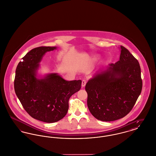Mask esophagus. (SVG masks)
Wrapping results in <instances>:
<instances>
[{
  "label": "esophagus",
  "mask_w": 156,
  "mask_h": 156,
  "mask_svg": "<svg viewBox=\"0 0 156 156\" xmlns=\"http://www.w3.org/2000/svg\"><path fill=\"white\" fill-rule=\"evenodd\" d=\"M86 83H87V81H85V80H83L82 81V84H81V86H82V87H84L85 86V85H86Z\"/></svg>",
  "instance_id": "obj_1"
}]
</instances>
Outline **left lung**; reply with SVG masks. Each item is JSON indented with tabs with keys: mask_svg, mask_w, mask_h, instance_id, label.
<instances>
[{
	"mask_svg": "<svg viewBox=\"0 0 156 156\" xmlns=\"http://www.w3.org/2000/svg\"><path fill=\"white\" fill-rule=\"evenodd\" d=\"M119 60L100 69L85 85L87 105L92 115L102 121L125 117L142 90L141 68L137 60L121 46Z\"/></svg>",
	"mask_w": 156,
	"mask_h": 156,
	"instance_id": "8db88e82",
	"label": "left lung"
}]
</instances>
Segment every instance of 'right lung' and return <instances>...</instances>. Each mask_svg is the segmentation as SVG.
<instances>
[{"instance_id": "add662e5", "label": "right lung", "mask_w": 156, "mask_h": 156, "mask_svg": "<svg viewBox=\"0 0 156 156\" xmlns=\"http://www.w3.org/2000/svg\"><path fill=\"white\" fill-rule=\"evenodd\" d=\"M56 46L32 49L19 62L14 81L15 91L23 107L35 119L55 122L66 115L69 98L81 89V80L66 81L57 73L38 74L43 56Z\"/></svg>"}]
</instances>
